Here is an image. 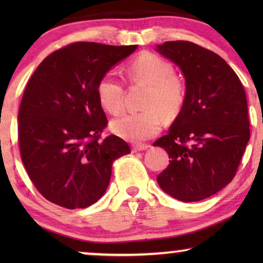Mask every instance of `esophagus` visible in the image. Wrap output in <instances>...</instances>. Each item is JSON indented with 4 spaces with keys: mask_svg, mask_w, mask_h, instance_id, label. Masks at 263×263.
<instances>
[{
    "mask_svg": "<svg viewBox=\"0 0 263 263\" xmlns=\"http://www.w3.org/2000/svg\"><path fill=\"white\" fill-rule=\"evenodd\" d=\"M149 148V145H145V143H135L133 145V152H140V151H145Z\"/></svg>",
    "mask_w": 263,
    "mask_h": 263,
    "instance_id": "34e87169",
    "label": "esophagus"
}]
</instances>
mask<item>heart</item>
I'll return each mask as SVG.
<instances>
[{"instance_id":"1","label":"heart","mask_w":263,"mask_h":263,"mask_svg":"<svg viewBox=\"0 0 263 263\" xmlns=\"http://www.w3.org/2000/svg\"><path fill=\"white\" fill-rule=\"evenodd\" d=\"M132 84L147 86L142 100L143 111L124 114L111 123L115 134L129 141H143L152 138L161 129V114L172 120L181 112L185 102V85L174 74V67L163 57L145 51L134 57L125 67ZM97 98L104 111L120 114L123 105L124 87L111 73L100 78L97 84Z\"/></svg>"}]
</instances>
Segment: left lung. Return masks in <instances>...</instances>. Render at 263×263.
Masks as SVG:
<instances>
[{
  "label": "left lung",
  "instance_id": "left-lung-1",
  "mask_svg": "<svg viewBox=\"0 0 263 263\" xmlns=\"http://www.w3.org/2000/svg\"><path fill=\"white\" fill-rule=\"evenodd\" d=\"M157 51L181 68L186 85L181 112L167 134L153 143L170 158L158 184L184 202L204 200L238 170L250 139L246 91L220 56L195 43L165 42Z\"/></svg>",
  "mask_w": 263,
  "mask_h": 263
}]
</instances>
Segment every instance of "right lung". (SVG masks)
Instances as JSON below:
<instances>
[{"instance_id":"right-lung-1","label":"right lung","mask_w":263,"mask_h":263,"mask_svg":"<svg viewBox=\"0 0 263 263\" xmlns=\"http://www.w3.org/2000/svg\"><path fill=\"white\" fill-rule=\"evenodd\" d=\"M136 48L71 43L50 53L28 80L17 115L20 156L50 202L68 210L91 206L105 193L114 161L130 153L123 139H102L107 118L96 88Z\"/></svg>"}]
</instances>
